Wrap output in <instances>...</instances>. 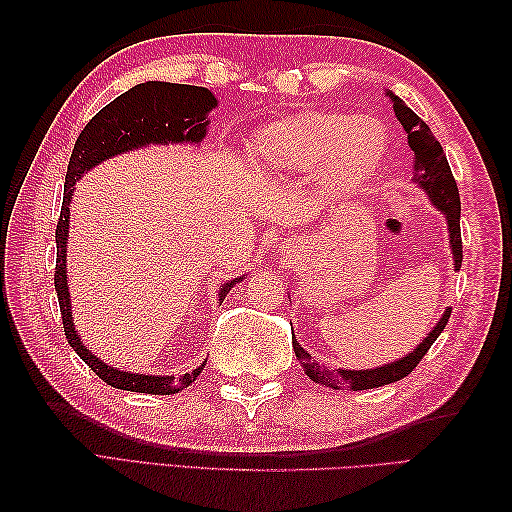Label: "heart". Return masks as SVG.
<instances>
[{"label":"heart","mask_w":512,"mask_h":512,"mask_svg":"<svg viewBox=\"0 0 512 512\" xmlns=\"http://www.w3.org/2000/svg\"><path fill=\"white\" fill-rule=\"evenodd\" d=\"M389 149L385 127L374 118L336 112H306L281 118L250 138V158L273 173L323 169L321 184L330 198L365 189L383 167Z\"/></svg>","instance_id":"obj_1"}]
</instances>
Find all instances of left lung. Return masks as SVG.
Segmentation results:
<instances>
[{
	"label": "left lung",
	"mask_w": 512,
	"mask_h": 512,
	"mask_svg": "<svg viewBox=\"0 0 512 512\" xmlns=\"http://www.w3.org/2000/svg\"><path fill=\"white\" fill-rule=\"evenodd\" d=\"M385 96L391 101V105H394V114L400 121V125L405 127L407 138H409V147L413 151L411 178H413V182H416V187L420 191L427 193V198L433 204V209H438L444 215V220H447L453 268L460 270V266H462L460 193H458V184H455V180H453V173L449 169L447 156H444V149L440 147L436 136L431 134L429 125L424 123L416 112H411L405 105V101H400L391 90H387ZM449 317H451V308L442 312L438 323L433 325L431 332L416 345V350L396 358V361L378 365L372 369L325 367L319 361H312L310 354L299 345L295 334H292V347H295V354L299 358L303 372H306L310 376V380H314V383L332 387V389H341V387H345V389H374V387L396 383V380H402L407 374H411L413 367H416L420 363V358L427 354L433 341H436L442 334V330L447 328Z\"/></svg>",
	"instance_id": "obj_1"
}]
</instances>
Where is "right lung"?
Returning a JSON list of instances; mask_svg holds the SVG:
<instances>
[{"mask_svg": "<svg viewBox=\"0 0 512 512\" xmlns=\"http://www.w3.org/2000/svg\"><path fill=\"white\" fill-rule=\"evenodd\" d=\"M217 107V99L211 90L198 88V85L167 83V81H147L138 83L132 90L107 103L92 121L85 125L72 149L63 184V206L57 224V268H54V290L59 297L61 319L65 339L72 350L83 358L92 372L103 378L107 385L136 394H178L189 387L195 378L202 374L204 363L191 369L189 374L176 376H156V374H136L127 369H118L101 361L90 347H85L81 332L74 328L72 299L68 288V235H70V204L72 195L85 173L92 171L101 162L116 158L127 151H136L151 145H195L198 147L206 132H209V114ZM246 275L235 277L220 286L217 301H224L228 292Z\"/></svg>", "mask_w": 512, "mask_h": 512, "instance_id": "obj_1", "label": "right lung"}]
</instances>
